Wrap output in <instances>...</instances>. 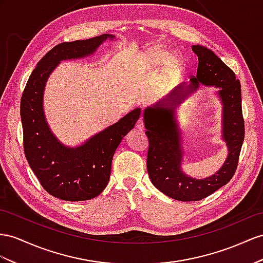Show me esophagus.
<instances>
[{"label": "esophagus", "mask_w": 263, "mask_h": 263, "mask_svg": "<svg viewBox=\"0 0 263 263\" xmlns=\"http://www.w3.org/2000/svg\"><path fill=\"white\" fill-rule=\"evenodd\" d=\"M136 127H137V130H139V131H143L144 130V121H143V119H139L137 121Z\"/></svg>", "instance_id": "obj_1"}]
</instances>
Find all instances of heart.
I'll return each mask as SVG.
<instances>
[{"label":"heart","mask_w":263,"mask_h":263,"mask_svg":"<svg viewBox=\"0 0 263 263\" xmlns=\"http://www.w3.org/2000/svg\"><path fill=\"white\" fill-rule=\"evenodd\" d=\"M167 55L165 53H156V54L152 55L150 61L147 62V69H154L156 66H160L162 63L165 62ZM182 72V64H181L177 60H173L172 62L167 64V67L165 70V74L167 78H176L179 74Z\"/></svg>","instance_id":"heart-1"}]
</instances>
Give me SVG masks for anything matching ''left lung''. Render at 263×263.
<instances>
[{
  "instance_id": "8db88e82",
  "label": "left lung",
  "mask_w": 263,
  "mask_h": 263,
  "mask_svg": "<svg viewBox=\"0 0 263 263\" xmlns=\"http://www.w3.org/2000/svg\"><path fill=\"white\" fill-rule=\"evenodd\" d=\"M199 59L197 76L189 86L180 85L166 98L144 110V126L149 140L146 167L154 186L165 196L179 201H199L210 196L232 179L239 163L245 140V120L242 116L241 84L234 72L220 58L206 48L193 45ZM199 83L215 85L221 90L224 103V138L229 156L225 164L213 176L196 180L180 171L182 149L175 106L196 88Z\"/></svg>"
}]
</instances>
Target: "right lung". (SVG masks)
I'll use <instances>...</instances> for the list:
<instances>
[{"instance_id": "right-lung-1", "label": "right lung", "mask_w": 263, "mask_h": 263, "mask_svg": "<svg viewBox=\"0 0 263 263\" xmlns=\"http://www.w3.org/2000/svg\"><path fill=\"white\" fill-rule=\"evenodd\" d=\"M64 42L41 59L28 80L21 98V121L25 158L44 190L65 201H85L98 197L109 182L112 159L121 140L138 121L141 110L127 113L78 147H66L50 131L43 112V91L51 72L61 60L83 58L106 39Z\"/></svg>"}]
</instances>
